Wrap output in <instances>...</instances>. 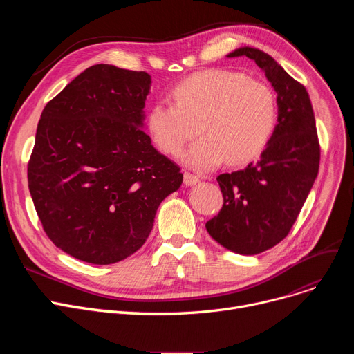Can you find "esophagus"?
I'll use <instances>...</instances> for the list:
<instances>
[{"label": "esophagus", "mask_w": 354, "mask_h": 354, "mask_svg": "<svg viewBox=\"0 0 354 354\" xmlns=\"http://www.w3.org/2000/svg\"><path fill=\"white\" fill-rule=\"evenodd\" d=\"M199 182V178L194 174H189V172H185L183 174V183L187 185V187H194V185H196Z\"/></svg>", "instance_id": "esophagus-1"}]
</instances>
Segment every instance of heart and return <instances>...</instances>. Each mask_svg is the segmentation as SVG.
<instances>
[{"label":"heart","mask_w":354,"mask_h":354,"mask_svg":"<svg viewBox=\"0 0 354 354\" xmlns=\"http://www.w3.org/2000/svg\"><path fill=\"white\" fill-rule=\"evenodd\" d=\"M172 104L156 103L147 111L146 127L166 155H183L195 169L248 163L263 155L278 126V100L270 84L245 73L208 68L191 74L169 91Z\"/></svg>","instance_id":"1"}]
</instances>
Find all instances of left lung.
Masks as SVG:
<instances>
[{"mask_svg": "<svg viewBox=\"0 0 354 354\" xmlns=\"http://www.w3.org/2000/svg\"><path fill=\"white\" fill-rule=\"evenodd\" d=\"M228 57H248L264 70L277 91L278 126L257 163L216 178L224 205L205 227L227 250L255 255L288 235L317 178L320 143L301 83L258 48L241 47Z\"/></svg>", "mask_w": 354, "mask_h": 354, "instance_id": "8db88e82", "label": "left lung"}]
</instances>
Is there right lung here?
Masks as SVG:
<instances>
[{"label":"right lung","instance_id":"1","mask_svg":"<svg viewBox=\"0 0 354 354\" xmlns=\"http://www.w3.org/2000/svg\"><path fill=\"white\" fill-rule=\"evenodd\" d=\"M151 83L146 71L91 66L46 104L37 126L27 169L37 215L53 244L84 263L136 252L183 180L142 130Z\"/></svg>","mask_w":354,"mask_h":354}]
</instances>
